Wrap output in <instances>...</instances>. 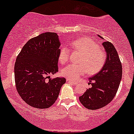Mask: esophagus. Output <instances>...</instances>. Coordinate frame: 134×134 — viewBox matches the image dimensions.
Returning <instances> with one entry per match:
<instances>
[{
	"label": "esophagus",
	"mask_w": 134,
	"mask_h": 134,
	"mask_svg": "<svg viewBox=\"0 0 134 134\" xmlns=\"http://www.w3.org/2000/svg\"><path fill=\"white\" fill-rule=\"evenodd\" d=\"M67 82H70V83H72V84H74V85L77 84V82L74 81V80H72L68 79H67Z\"/></svg>",
	"instance_id": "1"
}]
</instances>
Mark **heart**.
Wrapping results in <instances>:
<instances>
[{
	"label": "heart",
	"mask_w": 134,
	"mask_h": 134,
	"mask_svg": "<svg viewBox=\"0 0 134 134\" xmlns=\"http://www.w3.org/2000/svg\"><path fill=\"white\" fill-rule=\"evenodd\" d=\"M72 49L82 53L79 64H70L62 70L64 76L72 80H76L87 73L93 75L102 70L107 60L105 52L98 46L92 38L88 37L79 38L72 42L70 45ZM70 51L64 47L61 49L59 60L64 64L68 62Z\"/></svg>",
	"instance_id": "heart-1"
}]
</instances>
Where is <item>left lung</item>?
<instances>
[{
  "mask_svg": "<svg viewBox=\"0 0 134 134\" xmlns=\"http://www.w3.org/2000/svg\"><path fill=\"white\" fill-rule=\"evenodd\" d=\"M102 46L107 52L105 64L99 73L89 78L88 83L92 87L79 97L80 103L89 110H97L109 104L115 96L122 79V64L115 47L108 41L103 42Z\"/></svg>",
  "mask_w": 134,
  "mask_h": 134,
  "instance_id": "8db88e82",
  "label": "left lung"
}]
</instances>
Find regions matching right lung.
I'll list each match as a JSON object with an SVG mask.
<instances>
[{"mask_svg": "<svg viewBox=\"0 0 134 134\" xmlns=\"http://www.w3.org/2000/svg\"><path fill=\"white\" fill-rule=\"evenodd\" d=\"M60 46L57 34L45 32L30 38L17 55L14 67L16 89L32 107H51L65 83L64 77L51 79L49 76L58 71Z\"/></svg>", "mask_w": 134, "mask_h": 134, "instance_id": "add662e5", "label": "right lung"}]
</instances>
